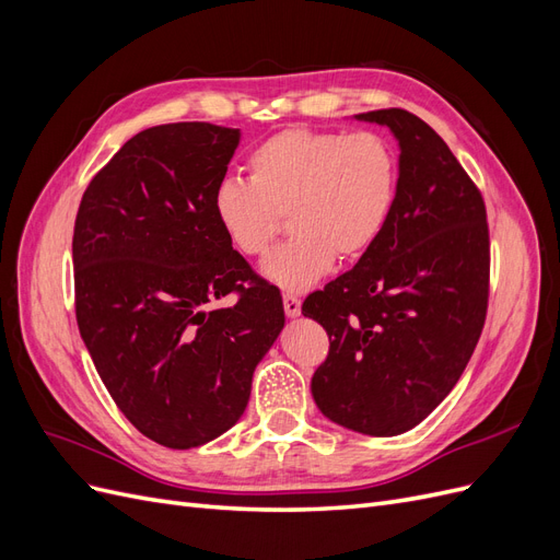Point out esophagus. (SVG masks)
Returning a JSON list of instances; mask_svg holds the SVG:
<instances>
[{"label": "esophagus", "mask_w": 560, "mask_h": 560, "mask_svg": "<svg viewBox=\"0 0 560 560\" xmlns=\"http://www.w3.org/2000/svg\"><path fill=\"white\" fill-rule=\"evenodd\" d=\"M282 303H284V313L287 317H296L301 315V299L294 296V294H284L282 296Z\"/></svg>", "instance_id": "obj_1"}]
</instances>
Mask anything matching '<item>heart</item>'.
Wrapping results in <instances>:
<instances>
[{"instance_id": "heart-1", "label": "heart", "mask_w": 560, "mask_h": 560, "mask_svg": "<svg viewBox=\"0 0 560 560\" xmlns=\"http://www.w3.org/2000/svg\"><path fill=\"white\" fill-rule=\"evenodd\" d=\"M247 173L217 184L214 219L235 252L261 257L287 217L292 238L261 268L284 292H306L334 257L354 261L374 247L399 191L397 149L374 130H280L249 151Z\"/></svg>"}]
</instances>
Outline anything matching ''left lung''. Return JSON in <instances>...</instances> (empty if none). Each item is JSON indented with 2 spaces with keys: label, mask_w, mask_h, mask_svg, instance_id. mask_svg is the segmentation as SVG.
I'll use <instances>...</instances> for the list:
<instances>
[{
  "label": "left lung",
  "mask_w": 560,
  "mask_h": 560,
  "mask_svg": "<svg viewBox=\"0 0 560 560\" xmlns=\"http://www.w3.org/2000/svg\"><path fill=\"white\" fill-rule=\"evenodd\" d=\"M354 118L397 138V202L376 245L301 313L329 334L311 381L317 409L348 430L395 436L444 401L479 343L488 222L477 184L422 118L397 107Z\"/></svg>",
  "instance_id": "obj_1"
}]
</instances>
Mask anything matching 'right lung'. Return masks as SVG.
<instances>
[{
  "instance_id": "1",
  "label": "right lung",
  "mask_w": 560,
  "mask_h": 560,
  "mask_svg": "<svg viewBox=\"0 0 560 560\" xmlns=\"http://www.w3.org/2000/svg\"><path fill=\"white\" fill-rule=\"evenodd\" d=\"M238 128H147L83 191L77 325L121 413L151 442L194 448L241 420L252 374L284 327L282 299L219 229L212 196ZM238 293L231 310L212 300Z\"/></svg>"
}]
</instances>
